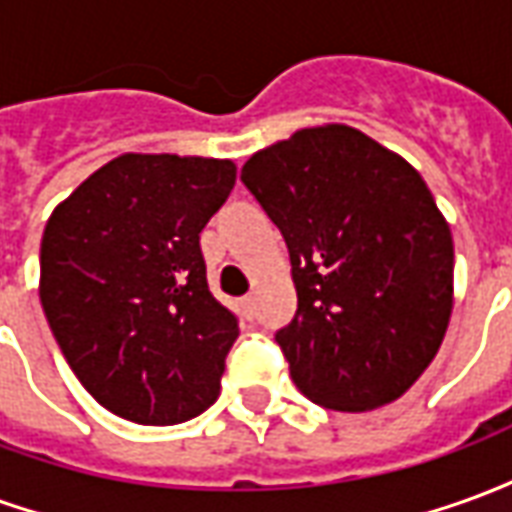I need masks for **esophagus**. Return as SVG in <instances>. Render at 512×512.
I'll list each match as a JSON object with an SVG mask.
<instances>
[{
	"label": "esophagus",
	"mask_w": 512,
	"mask_h": 512,
	"mask_svg": "<svg viewBox=\"0 0 512 512\" xmlns=\"http://www.w3.org/2000/svg\"><path fill=\"white\" fill-rule=\"evenodd\" d=\"M241 310L246 312V318H252L255 315V296H244L241 299Z\"/></svg>",
	"instance_id": "esophagus-1"
}]
</instances>
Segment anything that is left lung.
Returning <instances> with one entry per match:
<instances>
[{
  "instance_id": "1",
  "label": "left lung",
  "mask_w": 512,
  "mask_h": 512,
  "mask_svg": "<svg viewBox=\"0 0 512 512\" xmlns=\"http://www.w3.org/2000/svg\"><path fill=\"white\" fill-rule=\"evenodd\" d=\"M241 180L288 244L299 310L277 343L293 384L334 411L397 400L452 315L450 224L422 175L332 123L257 150Z\"/></svg>"
}]
</instances>
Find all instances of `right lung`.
Returning <instances> with one entry per match:
<instances>
[{
    "mask_svg": "<svg viewBox=\"0 0 512 512\" xmlns=\"http://www.w3.org/2000/svg\"><path fill=\"white\" fill-rule=\"evenodd\" d=\"M235 186L227 158L126 153L60 202L40 241V304L90 395L139 425L213 406L238 318L213 299L200 233Z\"/></svg>",
    "mask_w": 512,
    "mask_h": 512,
    "instance_id": "obj_1",
    "label": "right lung"
}]
</instances>
